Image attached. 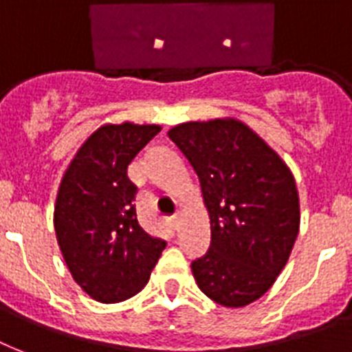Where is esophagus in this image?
<instances>
[{"mask_svg":"<svg viewBox=\"0 0 352 352\" xmlns=\"http://www.w3.org/2000/svg\"><path fill=\"white\" fill-rule=\"evenodd\" d=\"M179 223H181V217L179 215H173V217H170V225L173 226V228H179Z\"/></svg>","mask_w":352,"mask_h":352,"instance_id":"34e87169","label":"esophagus"}]
</instances>
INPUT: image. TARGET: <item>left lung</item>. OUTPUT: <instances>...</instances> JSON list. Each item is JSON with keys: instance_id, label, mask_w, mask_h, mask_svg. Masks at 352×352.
<instances>
[{"instance_id": "8db88e82", "label": "left lung", "mask_w": 352, "mask_h": 352, "mask_svg": "<svg viewBox=\"0 0 352 352\" xmlns=\"http://www.w3.org/2000/svg\"><path fill=\"white\" fill-rule=\"evenodd\" d=\"M168 137L192 164L210 215L208 252L192 263L210 300H259L289 261L300 232V197L289 166L235 118L184 122Z\"/></svg>"}]
</instances>
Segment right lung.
I'll return each mask as SVG.
<instances>
[{"instance_id": "obj_1", "label": "right lung", "mask_w": 352, "mask_h": 352, "mask_svg": "<svg viewBox=\"0 0 352 352\" xmlns=\"http://www.w3.org/2000/svg\"><path fill=\"white\" fill-rule=\"evenodd\" d=\"M160 131L155 124H106L91 135L63 173L54 230L69 272L100 303L131 298L148 283L166 241L140 228L137 186L127 166Z\"/></svg>"}]
</instances>
